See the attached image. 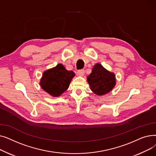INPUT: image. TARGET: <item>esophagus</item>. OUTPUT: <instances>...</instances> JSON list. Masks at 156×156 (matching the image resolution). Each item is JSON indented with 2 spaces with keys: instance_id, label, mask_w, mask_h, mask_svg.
<instances>
[{
  "instance_id": "esophagus-1",
  "label": "esophagus",
  "mask_w": 156,
  "mask_h": 156,
  "mask_svg": "<svg viewBox=\"0 0 156 156\" xmlns=\"http://www.w3.org/2000/svg\"><path fill=\"white\" fill-rule=\"evenodd\" d=\"M77 75L78 76H83L85 74V70L84 69H80L77 71Z\"/></svg>"
}]
</instances>
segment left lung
<instances>
[{"mask_svg": "<svg viewBox=\"0 0 156 156\" xmlns=\"http://www.w3.org/2000/svg\"><path fill=\"white\" fill-rule=\"evenodd\" d=\"M87 80L92 91L98 95L109 93L116 84L114 74L106 70L100 64L94 66Z\"/></svg>", "mask_w": 156, "mask_h": 156, "instance_id": "left-lung-1", "label": "left lung"}]
</instances>
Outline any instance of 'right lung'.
<instances>
[{"label": "right lung", "instance_id": "add662e5", "mask_svg": "<svg viewBox=\"0 0 156 156\" xmlns=\"http://www.w3.org/2000/svg\"><path fill=\"white\" fill-rule=\"evenodd\" d=\"M75 75L73 71L66 70L62 64H59L43 73L40 84L45 92L53 97H58L68 88Z\"/></svg>", "mask_w": 156, "mask_h": 156}]
</instances>
